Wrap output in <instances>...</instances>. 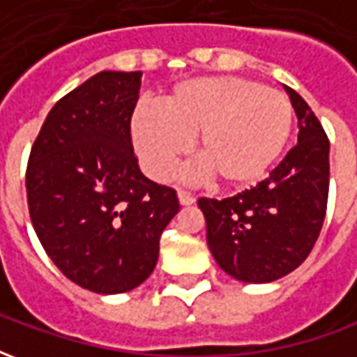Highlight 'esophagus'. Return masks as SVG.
Segmentation results:
<instances>
[{
	"instance_id": "34e87169",
	"label": "esophagus",
	"mask_w": 357,
	"mask_h": 357,
	"mask_svg": "<svg viewBox=\"0 0 357 357\" xmlns=\"http://www.w3.org/2000/svg\"><path fill=\"white\" fill-rule=\"evenodd\" d=\"M178 201H179V204L189 206V204H193L195 202V197L191 193H187V191H178Z\"/></svg>"
}]
</instances>
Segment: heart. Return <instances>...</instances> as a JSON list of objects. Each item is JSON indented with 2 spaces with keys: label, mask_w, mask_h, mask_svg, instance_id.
<instances>
[{
  "label": "heart",
  "mask_w": 357,
  "mask_h": 357,
  "mask_svg": "<svg viewBox=\"0 0 357 357\" xmlns=\"http://www.w3.org/2000/svg\"><path fill=\"white\" fill-rule=\"evenodd\" d=\"M160 109H137L130 132L149 176L168 179L191 151L225 187H247L283 153L294 110L281 91L239 76H202L174 86Z\"/></svg>",
  "instance_id": "b5f03b06"
}]
</instances>
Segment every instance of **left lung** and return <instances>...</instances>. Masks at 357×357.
Here are the masks:
<instances>
[{"mask_svg":"<svg viewBox=\"0 0 357 357\" xmlns=\"http://www.w3.org/2000/svg\"><path fill=\"white\" fill-rule=\"evenodd\" d=\"M284 89L298 118V143L258 185L222 201L199 199L210 252L225 273L245 283H271L298 268L327 210V133L307 102Z\"/></svg>","mask_w":357,"mask_h":357,"instance_id":"8db88e82","label":"left lung"}]
</instances>
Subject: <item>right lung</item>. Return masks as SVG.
Here are the masks:
<instances>
[{"mask_svg":"<svg viewBox=\"0 0 357 357\" xmlns=\"http://www.w3.org/2000/svg\"><path fill=\"white\" fill-rule=\"evenodd\" d=\"M141 73L102 70L55 102L26 168L30 220L63 275L99 294L147 279L176 191L147 179L133 155L130 122Z\"/></svg>","mask_w":357,"mask_h":357,"instance_id":"1","label":"right lung"}]
</instances>
